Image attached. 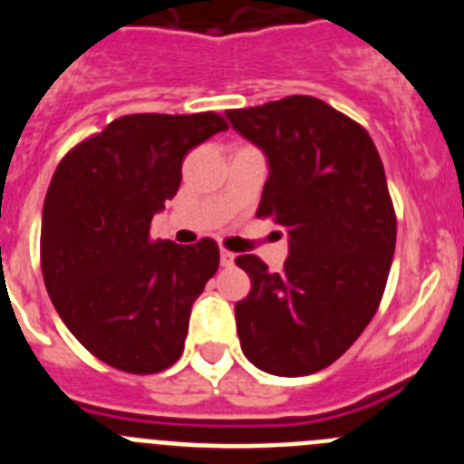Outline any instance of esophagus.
<instances>
[{
	"instance_id": "34e87169",
	"label": "esophagus",
	"mask_w": 464,
	"mask_h": 464,
	"mask_svg": "<svg viewBox=\"0 0 464 464\" xmlns=\"http://www.w3.org/2000/svg\"><path fill=\"white\" fill-rule=\"evenodd\" d=\"M220 265H223V267H232V265H235V253L220 251Z\"/></svg>"
}]
</instances>
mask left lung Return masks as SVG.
Masks as SVG:
<instances>
[{
  "mask_svg": "<svg viewBox=\"0 0 464 464\" xmlns=\"http://www.w3.org/2000/svg\"><path fill=\"white\" fill-rule=\"evenodd\" d=\"M269 167L257 216L288 229L283 272L237 265L251 293L235 304L241 351L274 376L325 370L374 318L395 253L383 162L364 127L323 100L293 94L225 111Z\"/></svg>",
  "mask_w": 464,
  "mask_h": 464,
  "instance_id": "obj_1",
  "label": "left lung"
}]
</instances>
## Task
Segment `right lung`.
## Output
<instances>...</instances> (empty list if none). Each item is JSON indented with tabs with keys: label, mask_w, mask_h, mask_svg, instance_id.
I'll return each mask as SVG.
<instances>
[{
	"label": "right lung",
	"mask_w": 464,
	"mask_h": 464,
	"mask_svg": "<svg viewBox=\"0 0 464 464\" xmlns=\"http://www.w3.org/2000/svg\"><path fill=\"white\" fill-rule=\"evenodd\" d=\"M227 130L218 113H134L69 150L41 216V272L64 325L94 358L155 374L181 358L218 246L150 239L188 150Z\"/></svg>",
	"instance_id": "add662e5"
}]
</instances>
